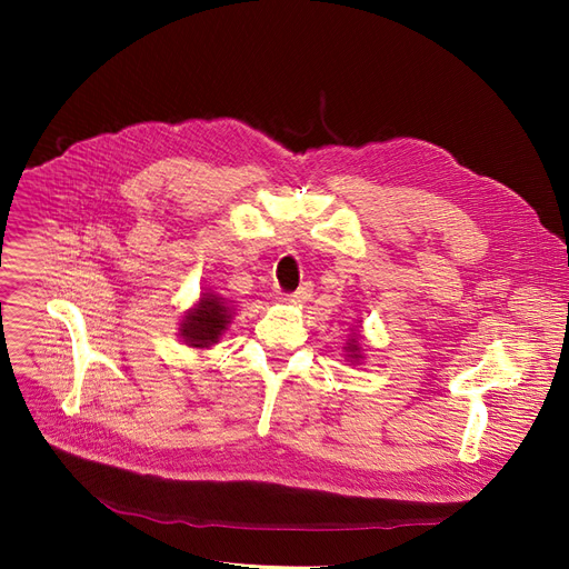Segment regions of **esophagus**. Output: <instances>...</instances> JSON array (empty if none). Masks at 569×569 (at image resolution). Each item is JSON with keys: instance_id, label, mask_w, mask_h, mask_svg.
I'll use <instances>...</instances> for the list:
<instances>
[{"instance_id": "1", "label": "esophagus", "mask_w": 569, "mask_h": 569, "mask_svg": "<svg viewBox=\"0 0 569 569\" xmlns=\"http://www.w3.org/2000/svg\"><path fill=\"white\" fill-rule=\"evenodd\" d=\"M311 295H313V283L307 281V283H302L300 288H297L295 292H290L288 300H290V302H297V305H302V302H309V300H311Z\"/></svg>"}]
</instances>
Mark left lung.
Masks as SVG:
<instances>
[{
    "label": "left lung",
    "instance_id": "obj_1",
    "mask_svg": "<svg viewBox=\"0 0 569 569\" xmlns=\"http://www.w3.org/2000/svg\"><path fill=\"white\" fill-rule=\"evenodd\" d=\"M346 352H348V357L350 360H360V343H357V337L355 339H350L348 343H346Z\"/></svg>",
    "mask_w": 569,
    "mask_h": 569
}]
</instances>
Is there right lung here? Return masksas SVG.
<instances>
[{
	"instance_id": "right-lung-1",
	"label": "right lung",
	"mask_w": 569,
	"mask_h": 569,
	"mask_svg": "<svg viewBox=\"0 0 569 569\" xmlns=\"http://www.w3.org/2000/svg\"><path fill=\"white\" fill-rule=\"evenodd\" d=\"M230 318L232 309L223 297L214 292H202L200 302L187 311L182 327H179V337L191 348H209L228 330Z\"/></svg>"
}]
</instances>
